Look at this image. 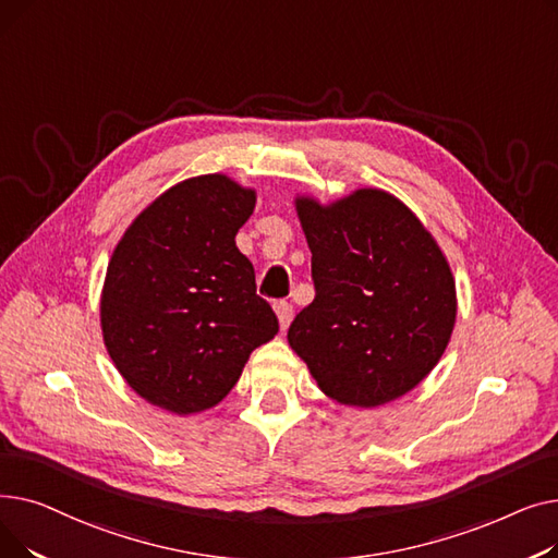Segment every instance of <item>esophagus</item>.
Listing matches in <instances>:
<instances>
[{
  "instance_id": "esophagus-1",
  "label": "esophagus",
  "mask_w": 558,
  "mask_h": 558,
  "mask_svg": "<svg viewBox=\"0 0 558 558\" xmlns=\"http://www.w3.org/2000/svg\"><path fill=\"white\" fill-rule=\"evenodd\" d=\"M274 307H276L278 320H280V328L284 330L291 324V318H294V305L287 303V301H278Z\"/></svg>"
}]
</instances>
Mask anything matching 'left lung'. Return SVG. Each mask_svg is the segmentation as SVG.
Here are the masks:
<instances>
[{
	"label": "left lung",
	"instance_id": "obj_1",
	"mask_svg": "<svg viewBox=\"0 0 558 558\" xmlns=\"http://www.w3.org/2000/svg\"><path fill=\"white\" fill-rule=\"evenodd\" d=\"M312 251L314 301L287 339L341 404L377 407L412 391L441 360L457 316L448 259L402 201L357 190L296 198Z\"/></svg>",
	"mask_w": 558,
	"mask_h": 558
}]
</instances>
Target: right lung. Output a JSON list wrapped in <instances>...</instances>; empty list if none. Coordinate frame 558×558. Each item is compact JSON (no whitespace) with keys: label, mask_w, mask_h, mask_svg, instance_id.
Listing matches in <instances>:
<instances>
[{"label":"right lung","mask_w":558,"mask_h":558,"mask_svg":"<svg viewBox=\"0 0 558 558\" xmlns=\"http://www.w3.org/2000/svg\"><path fill=\"white\" fill-rule=\"evenodd\" d=\"M253 208V190L223 173L196 175L160 194L112 251L101 294L108 355L135 393L167 412L221 402L253 350L278 332L234 244Z\"/></svg>","instance_id":"right-lung-1"}]
</instances>
